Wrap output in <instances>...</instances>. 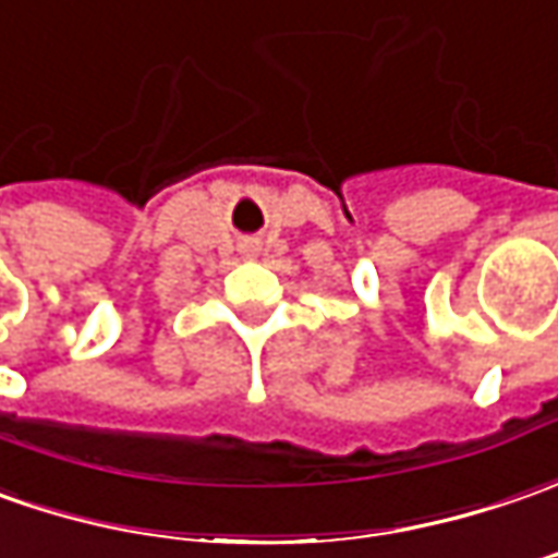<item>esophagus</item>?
I'll return each mask as SVG.
<instances>
[{
	"mask_svg": "<svg viewBox=\"0 0 558 558\" xmlns=\"http://www.w3.org/2000/svg\"><path fill=\"white\" fill-rule=\"evenodd\" d=\"M243 253H246V256H256V253H259V243H243Z\"/></svg>",
	"mask_w": 558,
	"mask_h": 558,
	"instance_id": "obj_1",
	"label": "esophagus"
}]
</instances>
